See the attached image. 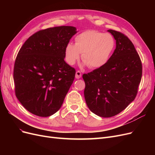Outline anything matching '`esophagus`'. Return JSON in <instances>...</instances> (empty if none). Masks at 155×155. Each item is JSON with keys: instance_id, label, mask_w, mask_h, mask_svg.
I'll use <instances>...</instances> for the list:
<instances>
[{"instance_id": "1", "label": "esophagus", "mask_w": 155, "mask_h": 155, "mask_svg": "<svg viewBox=\"0 0 155 155\" xmlns=\"http://www.w3.org/2000/svg\"><path fill=\"white\" fill-rule=\"evenodd\" d=\"M81 78V72L80 71H77L76 72V78L79 79Z\"/></svg>"}]
</instances>
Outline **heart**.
<instances>
[{
	"instance_id": "b5f03b06",
	"label": "heart",
	"mask_w": 155,
	"mask_h": 155,
	"mask_svg": "<svg viewBox=\"0 0 155 155\" xmlns=\"http://www.w3.org/2000/svg\"><path fill=\"white\" fill-rule=\"evenodd\" d=\"M115 46V39L112 35L87 30L76 37L74 45L68 43L65 46V60L68 64L74 65L80 58L81 54L82 66L98 68L107 63Z\"/></svg>"
}]
</instances>
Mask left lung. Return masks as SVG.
I'll list each match as a JSON object with an SVG mask.
<instances>
[{"mask_svg": "<svg viewBox=\"0 0 155 155\" xmlns=\"http://www.w3.org/2000/svg\"><path fill=\"white\" fill-rule=\"evenodd\" d=\"M116 40V49L107 63L83 75L84 96L93 113L103 118L119 114L133 101L142 75V62L127 37L107 30Z\"/></svg>", "mask_w": 155, "mask_h": 155, "instance_id": "obj_1", "label": "left lung"}]
</instances>
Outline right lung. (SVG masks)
I'll list each match as a JSON object with an SVG mask.
<instances>
[{"label":"right lung","mask_w":155,"mask_h":155,"mask_svg":"<svg viewBox=\"0 0 155 155\" xmlns=\"http://www.w3.org/2000/svg\"><path fill=\"white\" fill-rule=\"evenodd\" d=\"M77 32L69 26L41 30L18 51L13 70L15 94L31 113L48 117L61 107L76 74L64 61V48Z\"/></svg>","instance_id":"add662e5"}]
</instances>
